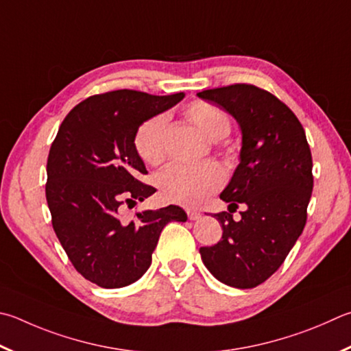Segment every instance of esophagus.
Wrapping results in <instances>:
<instances>
[{
  "label": "esophagus",
  "instance_id": "obj_1",
  "mask_svg": "<svg viewBox=\"0 0 351 351\" xmlns=\"http://www.w3.org/2000/svg\"><path fill=\"white\" fill-rule=\"evenodd\" d=\"M187 212V216H189V219L190 221H196V219H199L201 218V213L197 212V210H186Z\"/></svg>",
  "mask_w": 351,
  "mask_h": 351
}]
</instances>
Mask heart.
I'll return each mask as SVG.
<instances>
[{"label": "heart", "instance_id": "b5f03b06", "mask_svg": "<svg viewBox=\"0 0 351 351\" xmlns=\"http://www.w3.org/2000/svg\"><path fill=\"white\" fill-rule=\"evenodd\" d=\"M184 117L192 123L202 135L210 139H221L230 132V118L219 107L207 103V101H193L186 109ZM165 136H167V118L164 114H156L145 119L138 127L133 138L136 154L144 162L159 165L164 162ZM226 175L218 164L207 162L196 167L190 165H171L158 176L159 193L167 202L181 204L186 207L199 206L208 196L222 187Z\"/></svg>", "mask_w": 351, "mask_h": 351}]
</instances>
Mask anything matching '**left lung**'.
<instances>
[{
    "label": "left lung",
    "mask_w": 351,
    "mask_h": 351,
    "mask_svg": "<svg viewBox=\"0 0 351 351\" xmlns=\"http://www.w3.org/2000/svg\"><path fill=\"white\" fill-rule=\"evenodd\" d=\"M197 97L227 110L242 130L241 162L221 193L230 206L215 213L222 238L199 248L202 263L222 284L253 289L282 265L307 222L310 145L296 114L264 88L232 84ZM239 205L245 210L234 221L231 213Z\"/></svg>",
    "instance_id": "8db88e82"
}]
</instances>
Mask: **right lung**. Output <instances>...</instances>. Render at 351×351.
Returning <instances> with one entry per match:
<instances>
[{
	"instance_id": "1",
	"label": "right lung",
	"mask_w": 351,
	"mask_h": 351,
	"mask_svg": "<svg viewBox=\"0 0 351 351\" xmlns=\"http://www.w3.org/2000/svg\"><path fill=\"white\" fill-rule=\"evenodd\" d=\"M184 93L156 97L138 90L93 95L69 112L47 158L46 199L52 226L76 271L103 289L141 278L170 221H187L181 207L121 212L156 192L133 138L145 119L173 107Z\"/></svg>"
}]
</instances>
